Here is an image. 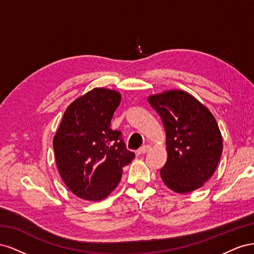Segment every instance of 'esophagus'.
I'll return each mask as SVG.
<instances>
[{
	"label": "esophagus",
	"instance_id": "esophagus-1",
	"mask_svg": "<svg viewBox=\"0 0 254 254\" xmlns=\"http://www.w3.org/2000/svg\"><path fill=\"white\" fill-rule=\"evenodd\" d=\"M149 149H150L149 145H143L141 148L137 149V153H139V155H145L146 152L149 151Z\"/></svg>",
	"mask_w": 254,
	"mask_h": 254
}]
</instances>
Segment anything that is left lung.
Instances as JSON below:
<instances>
[{
  "label": "left lung",
  "instance_id": "8db88e82",
  "mask_svg": "<svg viewBox=\"0 0 254 254\" xmlns=\"http://www.w3.org/2000/svg\"><path fill=\"white\" fill-rule=\"evenodd\" d=\"M166 132L167 161L160 170L165 186L187 194L209 180L220 160L222 137L210 110L187 92L170 90L150 95Z\"/></svg>",
  "mask_w": 254,
  "mask_h": 254
}]
</instances>
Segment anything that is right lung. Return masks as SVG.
<instances>
[{
  "label": "right lung",
  "instance_id": "obj_1",
  "mask_svg": "<svg viewBox=\"0 0 254 254\" xmlns=\"http://www.w3.org/2000/svg\"><path fill=\"white\" fill-rule=\"evenodd\" d=\"M121 103L119 92L95 88L67 107L53 147L67 189L84 200L98 201L118 187L123 167L135 157L122 132L110 128Z\"/></svg>",
  "mask_w": 254,
  "mask_h": 254
}]
</instances>
